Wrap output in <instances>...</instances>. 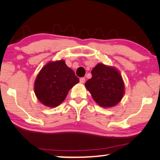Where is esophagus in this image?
<instances>
[{"label": "esophagus", "instance_id": "34e87169", "mask_svg": "<svg viewBox=\"0 0 160 160\" xmlns=\"http://www.w3.org/2000/svg\"><path fill=\"white\" fill-rule=\"evenodd\" d=\"M85 82V78H80V83H82V84H84V83Z\"/></svg>", "mask_w": 160, "mask_h": 160}]
</instances>
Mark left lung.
Instances as JSON below:
<instances>
[{"instance_id": "1", "label": "left lung", "mask_w": 160, "mask_h": 160, "mask_svg": "<svg viewBox=\"0 0 160 160\" xmlns=\"http://www.w3.org/2000/svg\"><path fill=\"white\" fill-rule=\"evenodd\" d=\"M91 73L92 76L85 83V87L93 100L102 108L119 103L125 90L120 72L114 67L98 63Z\"/></svg>"}]
</instances>
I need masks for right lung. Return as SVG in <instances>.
Masks as SVG:
<instances>
[{"label": "right lung", "instance_id": "obj_1", "mask_svg": "<svg viewBox=\"0 0 160 160\" xmlns=\"http://www.w3.org/2000/svg\"><path fill=\"white\" fill-rule=\"evenodd\" d=\"M78 82V78L64 60L50 61L37 75L34 92L41 103L54 108L64 101L70 89Z\"/></svg>", "mask_w": 160, "mask_h": 160}]
</instances>
